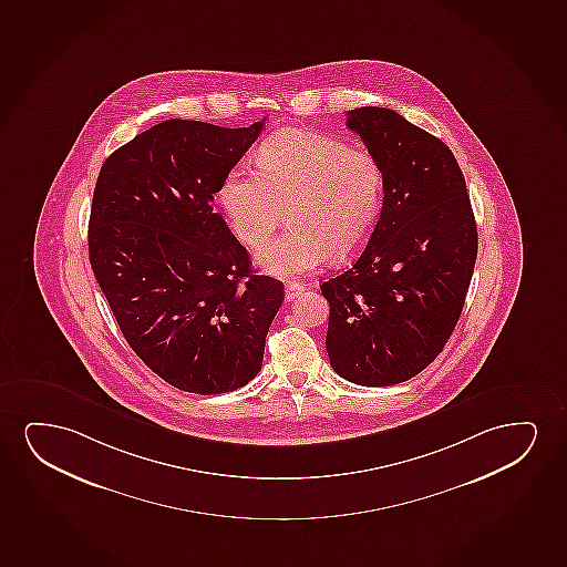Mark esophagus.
<instances>
[{
	"instance_id": "obj_1",
	"label": "esophagus",
	"mask_w": 567,
	"mask_h": 567,
	"mask_svg": "<svg viewBox=\"0 0 567 567\" xmlns=\"http://www.w3.org/2000/svg\"><path fill=\"white\" fill-rule=\"evenodd\" d=\"M303 290H306V287H303L302 282L290 280V282H287V287H285V300L292 302L296 296L302 295Z\"/></svg>"
}]
</instances>
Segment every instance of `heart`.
Wrapping results in <instances>:
<instances>
[{
  "mask_svg": "<svg viewBox=\"0 0 567 567\" xmlns=\"http://www.w3.org/2000/svg\"><path fill=\"white\" fill-rule=\"evenodd\" d=\"M259 167L230 171L221 202L251 248L264 246L288 212L292 227L259 254L264 269L295 277L329 256L353 258L365 246L383 199L375 155L327 134L285 131L265 142Z\"/></svg>",
  "mask_w": 567,
  "mask_h": 567,
  "instance_id": "obj_1",
  "label": "heart"
}]
</instances>
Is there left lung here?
I'll return each mask as SVG.
<instances>
[{"mask_svg":"<svg viewBox=\"0 0 567 567\" xmlns=\"http://www.w3.org/2000/svg\"><path fill=\"white\" fill-rule=\"evenodd\" d=\"M383 169V209L350 269L321 285L327 352L340 377L392 386L421 373L449 342L477 259L465 178L444 142L384 107L348 111Z\"/></svg>","mask_w":567,"mask_h":567,"instance_id":"left-lung-1","label":"left lung"}]
</instances>
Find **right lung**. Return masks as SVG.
<instances>
[{"mask_svg": "<svg viewBox=\"0 0 567 567\" xmlns=\"http://www.w3.org/2000/svg\"><path fill=\"white\" fill-rule=\"evenodd\" d=\"M261 128L163 121L103 162L92 199L90 265L118 329L155 375L202 396L258 375L285 300L214 209Z\"/></svg>", "mask_w": 567, "mask_h": 567, "instance_id": "right-lung-1", "label": "right lung"}]
</instances>
